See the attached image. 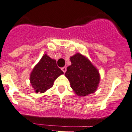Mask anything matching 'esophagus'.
I'll list each match as a JSON object with an SVG mask.
<instances>
[{"label":"esophagus","mask_w":132,"mask_h":132,"mask_svg":"<svg viewBox=\"0 0 132 132\" xmlns=\"http://www.w3.org/2000/svg\"><path fill=\"white\" fill-rule=\"evenodd\" d=\"M61 70H62V72H64V73H65V72H66V67H63L61 68Z\"/></svg>","instance_id":"34e87169"}]
</instances>
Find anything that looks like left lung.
Returning <instances> with one entry per match:
<instances>
[{"label": "left lung", "mask_w": 132, "mask_h": 132, "mask_svg": "<svg viewBox=\"0 0 132 132\" xmlns=\"http://www.w3.org/2000/svg\"><path fill=\"white\" fill-rule=\"evenodd\" d=\"M72 65L67 68L65 76L76 94L85 96L94 93L100 82L97 69L81 54L77 53L70 57Z\"/></svg>", "instance_id": "obj_1"}]
</instances>
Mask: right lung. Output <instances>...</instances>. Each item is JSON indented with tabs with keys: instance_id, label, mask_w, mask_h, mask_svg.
Instances as JSON below:
<instances>
[{
	"instance_id": "add662e5",
	"label": "right lung",
	"mask_w": 132,
	"mask_h": 132,
	"mask_svg": "<svg viewBox=\"0 0 132 132\" xmlns=\"http://www.w3.org/2000/svg\"><path fill=\"white\" fill-rule=\"evenodd\" d=\"M63 72L57 66L56 60L45 55L33 69L30 83L36 92L43 93L53 87L55 80Z\"/></svg>"
}]
</instances>
